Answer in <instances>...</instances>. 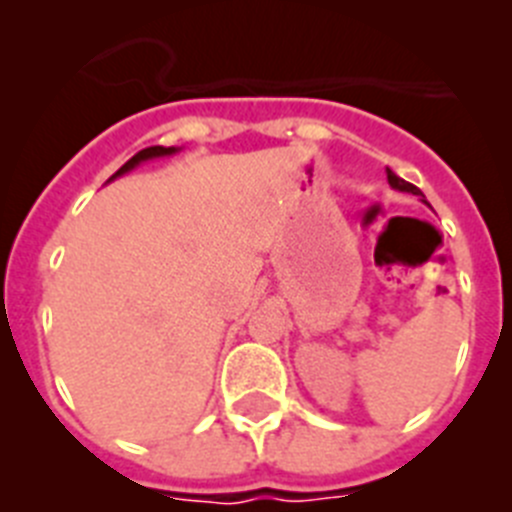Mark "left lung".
I'll use <instances>...</instances> for the list:
<instances>
[{
    "instance_id": "1",
    "label": "left lung",
    "mask_w": 512,
    "mask_h": 512,
    "mask_svg": "<svg viewBox=\"0 0 512 512\" xmlns=\"http://www.w3.org/2000/svg\"><path fill=\"white\" fill-rule=\"evenodd\" d=\"M387 182H390V187L397 189V192H408V194H418V197H423V192H420V189L415 187V184H410V182H405V179H400V176H397L392 169H387ZM423 202H425V197H423Z\"/></svg>"
}]
</instances>
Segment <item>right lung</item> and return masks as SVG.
I'll list each match as a JSON object with an SVG mask.
<instances>
[{
    "instance_id": "1",
    "label": "right lung",
    "mask_w": 512,
    "mask_h": 512,
    "mask_svg": "<svg viewBox=\"0 0 512 512\" xmlns=\"http://www.w3.org/2000/svg\"><path fill=\"white\" fill-rule=\"evenodd\" d=\"M182 151V148H176V146H151V148H143V151H138L135 153L133 158H130V161H125V164L120 166V169L115 171V174L110 176V182L112 179H117V176H122V174H128V171H133L135 166H140L143 164V161H153V158H164V156H174V153H179Z\"/></svg>"
}]
</instances>
